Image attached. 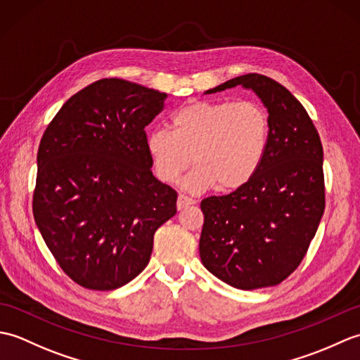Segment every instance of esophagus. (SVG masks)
<instances>
[{
	"label": "esophagus",
	"mask_w": 360,
	"mask_h": 360,
	"mask_svg": "<svg viewBox=\"0 0 360 360\" xmlns=\"http://www.w3.org/2000/svg\"><path fill=\"white\" fill-rule=\"evenodd\" d=\"M192 204H195V201L192 200V198H188L186 195H179L178 196V201H176V207L181 210V209L188 207V205H192Z\"/></svg>",
	"instance_id": "1"
}]
</instances>
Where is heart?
Returning <instances> with one entry per match:
<instances>
[{
  "instance_id": "heart-1",
  "label": "heart",
  "mask_w": 360,
  "mask_h": 360,
  "mask_svg": "<svg viewBox=\"0 0 360 360\" xmlns=\"http://www.w3.org/2000/svg\"><path fill=\"white\" fill-rule=\"evenodd\" d=\"M172 127L148 134V155L165 184L178 182L193 160L198 167L184 182L193 193L246 186L263 164L271 134L267 112L252 101L193 102L173 114Z\"/></svg>"
}]
</instances>
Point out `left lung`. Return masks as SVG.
Masks as SVG:
<instances>
[{
	"mask_svg": "<svg viewBox=\"0 0 360 360\" xmlns=\"http://www.w3.org/2000/svg\"><path fill=\"white\" fill-rule=\"evenodd\" d=\"M252 89L269 112V143L246 186L201 201L200 255L227 285L275 286L302 263L325 210L323 148L307 110L266 75L246 74L205 91Z\"/></svg>",
	"mask_w": 360,
	"mask_h": 360,
	"instance_id": "obj_1",
	"label": "left lung"
}]
</instances>
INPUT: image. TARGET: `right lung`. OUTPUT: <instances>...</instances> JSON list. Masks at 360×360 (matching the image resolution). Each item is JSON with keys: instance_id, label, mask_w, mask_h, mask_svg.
<instances>
[{"instance_id": "add662e5", "label": "right lung", "mask_w": 360, "mask_h": 360, "mask_svg": "<svg viewBox=\"0 0 360 360\" xmlns=\"http://www.w3.org/2000/svg\"><path fill=\"white\" fill-rule=\"evenodd\" d=\"M165 93L102 79L68 101L41 137L32 210L63 272L112 290L148 264L153 236L174 217L178 193L151 172L145 127Z\"/></svg>"}]
</instances>
